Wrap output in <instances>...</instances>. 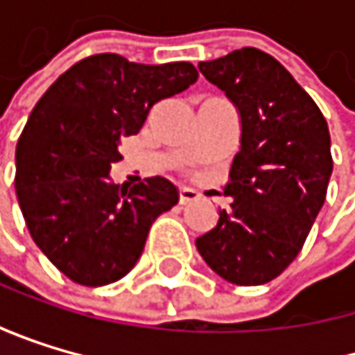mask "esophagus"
Returning a JSON list of instances; mask_svg holds the SVG:
<instances>
[{
  "label": "esophagus",
  "instance_id": "esophagus-1",
  "mask_svg": "<svg viewBox=\"0 0 355 355\" xmlns=\"http://www.w3.org/2000/svg\"><path fill=\"white\" fill-rule=\"evenodd\" d=\"M198 200V191L191 189V187H179V202L181 204H187V202H196Z\"/></svg>",
  "mask_w": 355,
  "mask_h": 355
}]
</instances>
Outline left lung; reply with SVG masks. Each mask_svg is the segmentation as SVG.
Listing matches in <instances>:
<instances>
[{
	"label": "left lung",
	"mask_w": 355,
	"mask_h": 355,
	"mask_svg": "<svg viewBox=\"0 0 355 355\" xmlns=\"http://www.w3.org/2000/svg\"><path fill=\"white\" fill-rule=\"evenodd\" d=\"M200 72L241 112V151L223 193L230 211L196 241L200 255L234 285H262L300 253L324 207L332 174L328 123L285 67L260 49H239Z\"/></svg>",
	"instance_id": "8db88e82"
}]
</instances>
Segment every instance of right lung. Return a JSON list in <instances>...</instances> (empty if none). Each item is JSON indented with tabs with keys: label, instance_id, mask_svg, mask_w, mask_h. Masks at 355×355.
Returning <instances> with one entry per match:
<instances>
[{
	"label": "right lung",
	"instance_id": "1",
	"mask_svg": "<svg viewBox=\"0 0 355 355\" xmlns=\"http://www.w3.org/2000/svg\"><path fill=\"white\" fill-rule=\"evenodd\" d=\"M196 80L187 61L144 65L102 53L63 72L31 110L17 144V198L33 243L67 279L100 288L125 277L153 221L179 202L164 176L125 187L108 172L121 138Z\"/></svg>",
	"mask_w": 355,
	"mask_h": 355
}]
</instances>
